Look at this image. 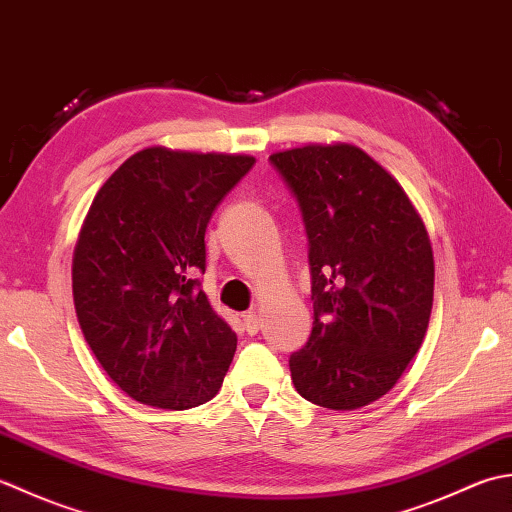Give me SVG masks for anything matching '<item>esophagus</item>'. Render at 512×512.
Instances as JSON below:
<instances>
[{"label": "esophagus", "mask_w": 512, "mask_h": 512, "mask_svg": "<svg viewBox=\"0 0 512 512\" xmlns=\"http://www.w3.org/2000/svg\"><path fill=\"white\" fill-rule=\"evenodd\" d=\"M243 327L249 336H254V333L260 331V316L256 314V311H247V314L243 316Z\"/></svg>", "instance_id": "34e87169"}]
</instances>
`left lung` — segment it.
Wrapping results in <instances>:
<instances>
[{
	"mask_svg": "<svg viewBox=\"0 0 512 512\" xmlns=\"http://www.w3.org/2000/svg\"><path fill=\"white\" fill-rule=\"evenodd\" d=\"M269 161L309 238L314 329L291 353V380L325 409H360L389 393L422 347L435 280L429 234L400 183L356 145L309 143Z\"/></svg>",
	"mask_w": 512,
	"mask_h": 512,
	"instance_id": "left-lung-1",
	"label": "left lung"
}]
</instances>
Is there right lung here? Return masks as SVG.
I'll use <instances>...</instances> for the list:
<instances>
[{"label": "right lung", "instance_id": "obj_1", "mask_svg": "<svg viewBox=\"0 0 512 512\" xmlns=\"http://www.w3.org/2000/svg\"><path fill=\"white\" fill-rule=\"evenodd\" d=\"M254 156L145 148L92 201L72 256L77 320L121 391L156 409L212 400L236 333L198 283L205 229Z\"/></svg>", "mask_w": 512, "mask_h": 512}]
</instances>
